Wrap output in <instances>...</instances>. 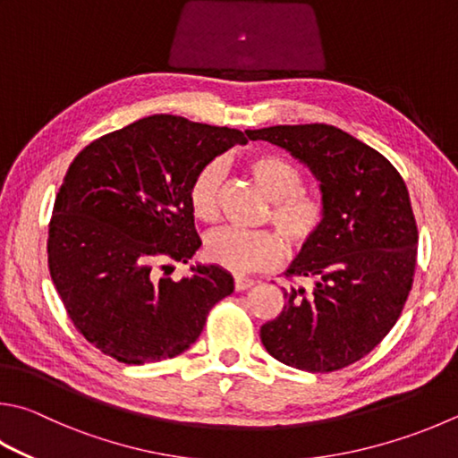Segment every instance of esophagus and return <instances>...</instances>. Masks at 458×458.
<instances>
[{"label":"esophagus","mask_w":458,"mask_h":458,"mask_svg":"<svg viewBox=\"0 0 458 458\" xmlns=\"http://www.w3.org/2000/svg\"><path fill=\"white\" fill-rule=\"evenodd\" d=\"M254 284H256V282L250 280V278H242V276H236L234 278V290H236V293H244V290L252 288Z\"/></svg>","instance_id":"1"}]
</instances>
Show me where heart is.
<instances>
[{"instance_id": "obj_1", "label": "heart", "mask_w": 458, "mask_h": 458, "mask_svg": "<svg viewBox=\"0 0 458 458\" xmlns=\"http://www.w3.org/2000/svg\"><path fill=\"white\" fill-rule=\"evenodd\" d=\"M256 186L268 198V220L286 244L298 252L310 246L327 224L328 208L320 192L304 186V172L294 162L278 154H256L246 162ZM222 162L212 160L202 165L188 188L190 210L202 222H214L220 214ZM268 230L220 228L208 234L204 256L232 274H250L270 268L282 256V244Z\"/></svg>"}]
</instances>
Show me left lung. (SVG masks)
Segmentation results:
<instances>
[{"label":"left lung","mask_w":458,"mask_h":458,"mask_svg":"<svg viewBox=\"0 0 458 458\" xmlns=\"http://www.w3.org/2000/svg\"><path fill=\"white\" fill-rule=\"evenodd\" d=\"M288 149L320 182L328 216L286 270L293 286L260 328L274 359L335 372L367 356L401 316L417 268L419 228L401 174L377 149L327 123L248 130Z\"/></svg>","instance_id":"obj_1"}]
</instances>
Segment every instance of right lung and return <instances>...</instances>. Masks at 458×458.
Instances as JSON below:
<instances>
[{
    "mask_svg": "<svg viewBox=\"0 0 458 458\" xmlns=\"http://www.w3.org/2000/svg\"><path fill=\"white\" fill-rule=\"evenodd\" d=\"M236 144H246L240 130L157 114L73 157L47 226V264L73 327L98 351L123 364L174 359L232 294L234 280L214 264L182 280L165 272L202 246L190 182Z\"/></svg>",
    "mask_w": 458,
    "mask_h": 458,
    "instance_id": "1",
    "label": "right lung"
}]
</instances>
